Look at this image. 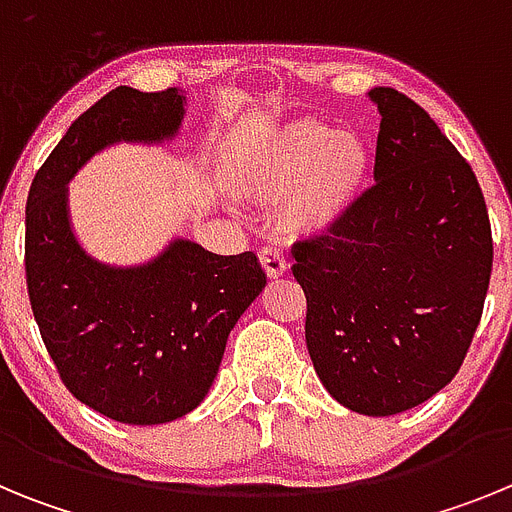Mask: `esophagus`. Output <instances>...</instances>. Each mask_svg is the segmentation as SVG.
Returning a JSON list of instances; mask_svg holds the SVG:
<instances>
[{
  "mask_svg": "<svg viewBox=\"0 0 512 512\" xmlns=\"http://www.w3.org/2000/svg\"><path fill=\"white\" fill-rule=\"evenodd\" d=\"M259 261L261 266H264V271L269 274L271 279H277V277H284L289 271V261L284 259V253L279 251V248L274 246H266L261 248L259 251Z\"/></svg>",
  "mask_w": 512,
  "mask_h": 512,
  "instance_id": "esophagus-1",
  "label": "esophagus"
}]
</instances>
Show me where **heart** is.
I'll list each match as a JSON object with an SVG mask.
<instances>
[{
	"label": "heart",
	"mask_w": 512,
	"mask_h": 512,
	"mask_svg": "<svg viewBox=\"0 0 512 512\" xmlns=\"http://www.w3.org/2000/svg\"><path fill=\"white\" fill-rule=\"evenodd\" d=\"M372 171L364 140L323 122H297L248 164V179L271 197L292 194L289 223L305 233L341 225L361 202Z\"/></svg>",
	"instance_id": "heart-1"
}]
</instances>
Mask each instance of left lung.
Wrapping results in <instances>:
<instances>
[{
	"mask_svg": "<svg viewBox=\"0 0 512 512\" xmlns=\"http://www.w3.org/2000/svg\"><path fill=\"white\" fill-rule=\"evenodd\" d=\"M382 122L374 187L341 225L297 243L305 341L343 408L395 415L443 390L474 338L492 230L472 166L397 89L369 92Z\"/></svg>",
	"mask_w": 512,
	"mask_h": 512,
	"instance_id": "obj_1",
	"label": "left lung"
}]
</instances>
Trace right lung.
<instances>
[{"mask_svg": "<svg viewBox=\"0 0 512 512\" xmlns=\"http://www.w3.org/2000/svg\"><path fill=\"white\" fill-rule=\"evenodd\" d=\"M179 89L117 87L74 120L25 207V277L35 323L79 402L130 425L192 413L210 392L230 330L266 274L256 253L217 256L176 238L140 266L92 259L69 220L76 171L112 143H164L184 120Z\"/></svg>", "mask_w": 512, "mask_h": 512, "instance_id": "1", "label": "right lung"}]
</instances>
